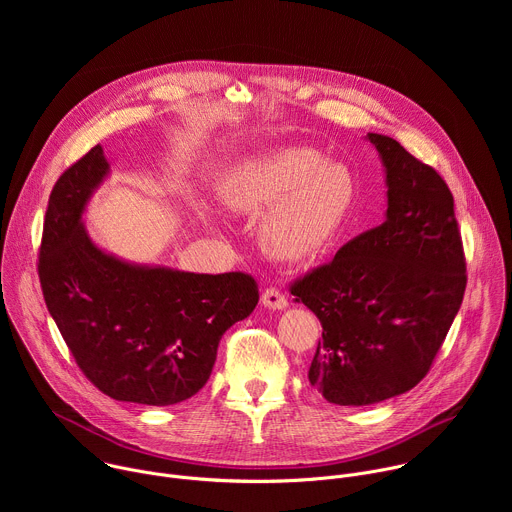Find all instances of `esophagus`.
<instances>
[{
	"mask_svg": "<svg viewBox=\"0 0 512 512\" xmlns=\"http://www.w3.org/2000/svg\"><path fill=\"white\" fill-rule=\"evenodd\" d=\"M261 304L269 310H285L287 308V298L281 294L279 289L267 287L263 291V296H261Z\"/></svg>",
	"mask_w": 512,
	"mask_h": 512,
	"instance_id": "1",
	"label": "esophagus"
}]
</instances>
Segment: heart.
Instances as JSON below:
<instances>
[{
	"instance_id": "obj_1",
	"label": "heart",
	"mask_w": 512,
	"mask_h": 512,
	"mask_svg": "<svg viewBox=\"0 0 512 512\" xmlns=\"http://www.w3.org/2000/svg\"><path fill=\"white\" fill-rule=\"evenodd\" d=\"M356 198L350 170L308 148H285L237 164L218 184L235 214H261V243L277 259L302 263L338 237Z\"/></svg>"
}]
</instances>
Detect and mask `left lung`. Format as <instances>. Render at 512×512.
I'll use <instances>...</instances> for the list:
<instances>
[{
	"instance_id": "8db88e82",
	"label": "left lung",
	"mask_w": 512,
	"mask_h": 512,
	"mask_svg": "<svg viewBox=\"0 0 512 512\" xmlns=\"http://www.w3.org/2000/svg\"><path fill=\"white\" fill-rule=\"evenodd\" d=\"M364 139L385 168V223L291 285L296 302L324 328L308 379L326 401L348 407L411 391L427 375L466 289L448 184L397 139Z\"/></svg>"
}]
</instances>
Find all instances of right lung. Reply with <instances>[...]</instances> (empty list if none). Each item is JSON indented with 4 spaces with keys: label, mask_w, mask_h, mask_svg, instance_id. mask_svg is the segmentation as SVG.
<instances>
[{
    "label": "right lung",
    "mask_w": 512,
    "mask_h": 512,
    "mask_svg": "<svg viewBox=\"0 0 512 512\" xmlns=\"http://www.w3.org/2000/svg\"><path fill=\"white\" fill-rule=\"evenodd\" d=\"M101 145L54 184L40 247L52 320L81 371L115 401L174 405L208 381L218 342L259 302L245 273H190L99 247L83 214L109 178Z\"/></svg>",
    "instance_id": "add662e5"
}]
</instances>
